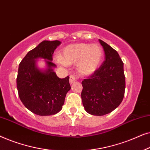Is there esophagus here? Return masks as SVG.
Segmentation results:
<instances>
[{"instance_id": "esophagus-1", "label": "esophagus", "mask_w": 150, "mask_h": 150, "mask_svg": "<svg viewBox=\"0 0 150 150\" xmlns=\"http://www.w3.org/2000/svg\"><path fill=\"white\" fill-rule=\"evenodd\" d=\"M77 80V78L76 77V76L71 75L70 77H69V83L72 84L74 83V82Z\"/></svg>"}]
</instances>
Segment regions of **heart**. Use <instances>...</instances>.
I'll use <instances>...</instances> for the list:
<instances>
[{"mask_svg": "<svg viewBox=\"0 0 150 150\" xmlns=\"http://www.w3.org/2000/svg\"><path fill=\"white\" fill-rule=\"evenodd\" d=\"M103 57V49L100 45L80 43L67 46L61 57L57 55L56 59L63 65L77 63L78 71L83 76H89L98 69Z\"/></svg>", "mask_w": 150, "mask_h": 150, "instance_id": "heart-1", "label": "heart"}]
</instances>
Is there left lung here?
Listing matches in <instances>:
<instances>
[{
	"label": "left lung",
	"mask_w": 150,
	"mask_h": 150,
	"mask_svg": "<svg viewBox=\"0 0 150 150\" xmlns=\"http://www.w3.org/2000/svg\"><path fill=\"white\" fill-rule=\"evenodd\" d=\"M105 61L88 79L82 81V102L88 113L102 116L110 113L122 102L126 82L124 63L118 52L101 40Z\"/></svg>",
	"instance_id": "left-lung-1"
}]
</instances>
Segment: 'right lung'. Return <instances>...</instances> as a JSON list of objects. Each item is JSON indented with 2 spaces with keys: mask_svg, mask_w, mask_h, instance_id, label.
Listing matches in <instances>:
<instances>
[{
  "mask_svg": "<svg viewBox=\"0 0 150 150\" xmlns=\"http://www.w3.org/2000/svg\"><path fill=\"white\" fill-rule=\"evenodd\" d=\"M61 42L43 41L29 51L19 64L17 89L25 107L41 116L55 115L62 109L66 94L71 89L69 76L59 79L53 68L52 54ZM46 59L47 68L43 71L36 65V59Z\"/></svg>",
  "mask_w": 150,
  "mask_h": 150,
  "instance_id": "obj_1",
  "label": "right lung"
}]
</instances>
